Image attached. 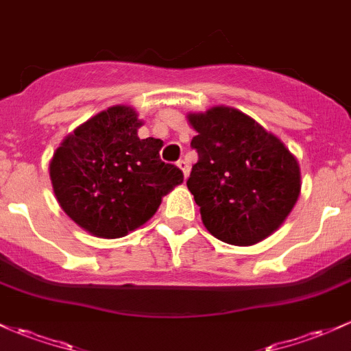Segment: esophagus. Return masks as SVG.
I'll list each match as a JSON object with an SVG mask.
<instances>
[{"label":"esophagus","instance_id":"1","mask_svg":"<svg viewBox=\"0 0 351 351\" xmlns=\"http://www.w3.org/2000/svg\"><path fill=\"white\" fill-rule=\"evenodd\" d=\"M177 167H179L180 171L184 172V177H186V179H187V177H189L191 167H189V164H187L186 160H179V162H177Z\"/></svg>","mask_w":351,"mask_h":351}]
</instances>
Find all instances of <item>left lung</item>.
<instances>
[{
    "mask_svg": "<svg viewBox=\"0 0 351 351\" xmlns=\"http://www.w3.org/2000/svg\"><path fill=\"white\" fill-rule=\"evenodd\" d=\"M199 160L187 180L206 229L222 243L252 246L273 234L301 191L296 157L237 108L187 115Z\"/></svg>",
    "mask_w": 351,
    "mask_h": 351,
    "instance_id": "obj_1",
    "label": "left lung"
}]
</instances>
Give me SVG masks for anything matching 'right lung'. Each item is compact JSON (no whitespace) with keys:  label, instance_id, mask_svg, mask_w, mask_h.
<instances>
[{"label":"right lung","instance_id":"1","mask_svg":"<svg viewBox=\"0 0 351 351\" xmlns=\"http://www.w3.org/2000/svg\"><path fill=\"white\" fill-rule=\"evenodd\" d=\"M129 105L100 112L63 138L50 160L60 207L92 236L115 239L145 224L162 197L182 184L176 165L160 160V138H138Z\"/></svg>","mask_w":351,"mask_h":351}]
</instances>
